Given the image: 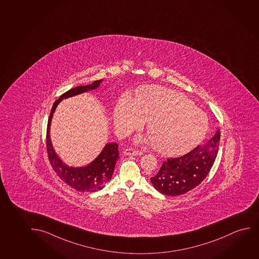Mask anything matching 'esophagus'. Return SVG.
I'll list each match as a JSON object with an SVG mask.
<instances>
[{
  "instance_id": "1",
  "label": "esophagus",
  "mask_w": 259,
  "mask_h": 259,
  "mask_svg": "<svg viewBox=\"0 0 259 259\" xmlns=\"http://www.w3.org/2000/svg\"><path fill=\"white\" fill-rule=\"evenodd\" d=\"M124 155H130V156H140L142 155L143 152L139 150L133 149V148H127L122 152Z\"/></svg>"
}]
</instances>
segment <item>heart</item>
I'll list each match as a JSON object with an SVG mask.
<instances>
[{"label":"heart","instance_id":"1","mask_svg":"<svg viewBox=\"0 0 259 259\" xmlns=\"http://www.w3.org/2000/svg\"><path fill=\"white\" fill-rule=\"evenodd\" d=\"M144 120H147V140L165 154L193 149L203 139L208 127L207 114L190 99L156 85L140 89L135 99L128 93L124 94L114 109V126L122 135L141 127Z\"/></svg>","mask_w":259,"mask_h":259}]
</instances>
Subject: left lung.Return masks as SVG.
Returning a JSON list of instances; mask_svg holds the SVG:
<instances>
[{"instance_id":"left-lung-1","label":"left lung","mask_w":259,"mask_h":259,"mask_svg":"<svg viewBox=\"0 0 259 259\" xmlns=\"http://www.w3.org/2000/svg\"><path fill=\"white\" fill-rule=\"evenodd\" d=\"M220 132L202 146L178 158L163 161L156 175L151 178L153 187L164 195H182L199 186L210 171L219 152Z\"/></svg>"}]
</instances>
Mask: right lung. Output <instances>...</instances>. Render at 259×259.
Masks as SVG:
<instances>
[{
	"mask_svg": "<svg viewBox=\"0 0 259 259\" xmlns=\"http://www.w3.org/2000/svg\"><path fill=\"white\" fill-rule=\"evenodd\" d=\"M101 81L102 80H95L93 83L90 85L78 86L66 91V93L60 96V98L57 101H55L50 113V118L48 120L47 153L51 166L54 171L57 173V175L59 176L66 185L71 186L73 189L83 193H93L102 190L106 186V183L109 182L111 180L115 164L119 159L118 144L107 143L103 148L101 153H99V156L86 166L70 167L59 158L52 146L50 135L51 120L55 110L63 99H68L73 96L79 95L84 92L98 89L100 86Z\"/></svg>",
	"mask_w": 259,
	"mask_h": 259,
	"instance_id": "add662e5",
	"label": "right lung"
}]
</instances>
